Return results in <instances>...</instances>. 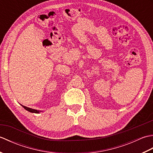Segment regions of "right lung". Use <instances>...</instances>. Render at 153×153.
Listing matches in <instances>:
<instances>
[{
	"label": "right lung",
	"instance_id": "add662e5",
	"mask_svg": "<svg viewBox=\"0 0 153 153\" xmlns=\"http://www.w3.org/2000/svg\"><path fill=\"white\" fill-rule=\"evenodd\" d=\"M23 107H24V108L26 110H27V111H29V112H32V113H35V114H39V113H40V112H41L42 111L41 110H35V109H32V108H29V107H26V106H23V105H22Z\"/></svg>",
	"mask_w": 153,
	"mask_h": 153
}]
</instances>
